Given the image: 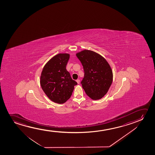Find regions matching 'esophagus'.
<instances>
[{
    "label": "esophagus",
    "instance_id": "esophagus-1",
    "mask_svg": "<svg viewBox=\"0 0 155 155\" xmlns=\"http://www.w3.org/2000/svg\"><path fill=\"white\" fill-rule=\"evenodd\" d=\"M76 81L77 83H78V84L80 83V80H79V79H77Z\"/></svg>",
    "mask_w": 155,
    "mask_h": 155
}]
</instances>
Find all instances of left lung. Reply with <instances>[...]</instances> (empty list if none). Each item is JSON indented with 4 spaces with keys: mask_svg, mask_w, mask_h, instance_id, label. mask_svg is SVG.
I'll list each match as a JSON object with an SVG mask.
<instances>
[{
    "mask_svg": "<svg viewBox=\"0 0 155 155\" xmlns=\"http://www.w3.org/2000/svg\"><path fill=\"white\" fill-rule=\"evenodd\" d=\"M76 56L84 70L81 84L85 93L92 100L102 98L112 83L113 72L109 64L102 56L91 50L81 51Z\"/></svg>",
    "mask_w": 155,
    "mask_h": 155,
    "instance_id": "8db88e82",
    "label": "left lung"
}]
</instances>
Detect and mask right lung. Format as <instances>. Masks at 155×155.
Masks as SVG:
<instances>
[{
  "label": "right lung",
  "instance_id": "obj_1",
  "mask_svg": "<svg viewBox=\"0 0 155 155\" xmlns=\"http://www.w3.org/2000/svg\"><path fill=\"white\" fill-rule=\"evenodd\" d=\"M69 57L67 53L55 55L47 62L41 73L40 84L43 91L51 101L58 104L69 100L74 86L77 85L66 69Z\"/></svg>",
  "mask_w": 155,
  "mask_h": 155
}]
</instances>
